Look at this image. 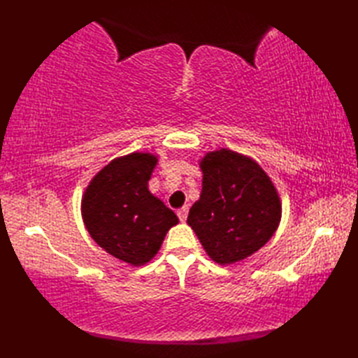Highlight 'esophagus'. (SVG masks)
Returning a JSON list of instances; mask_svg holds the SVG:
<instances>
[{
	"mask_svg": "<svg viewBox=\"0 0 358 358\" xmlns=\"http://www.w3.org/2000/svg\"><path fill=\"white\" fill-rule=\"evenodd\" d=\"M187 212H189V208L187 206H185V208H181L177 214H178V218H180V222H186V218H187Z\"/></svg>",
	"mask_w": 358,
	"mask_h": 358,
	"instance_id": "34e87169",
	"label": "esophagus"
}]
</instances>
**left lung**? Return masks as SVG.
Returning <instances> with one entry per match:
<instances>
[{
  "mask_svg": "<svg viewBox=\"0 0 358 358\" xmlns=\"http://www.w3.org/2000/svg\"><path fill=\"white\" fill-rule=\"evenodd\" d=\"M203 186L187 224L218 264L245 260L278 229V191L254 158L231 149L206 152L200 159Z\"/></svg>",
  "mask_w": 358,
  "mask_h": 358,
  "instance_id": "left-lung-1",
  "label": "left lung"
}]
</instances>
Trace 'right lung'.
Returning <instances> with one entry per match:
<instances>
[{
    "mask_svg": "<svg viewBox=\"0 0 358 358\" xmlns=\"http://www.w3.org/2000/svg\"><path fill=\"white\" fill-rule=\"evenodd\" d=\"M158 163L150 152L113 158L89 181L81 217L90 237L106 252L131 266L154 258L178 217L149 191Z\"/></svg>",
    "mask_w": 358,
    "mask_h": 358,
    "instance_id": "obj_1",
    "label": "right lung"
}]
</instances>
